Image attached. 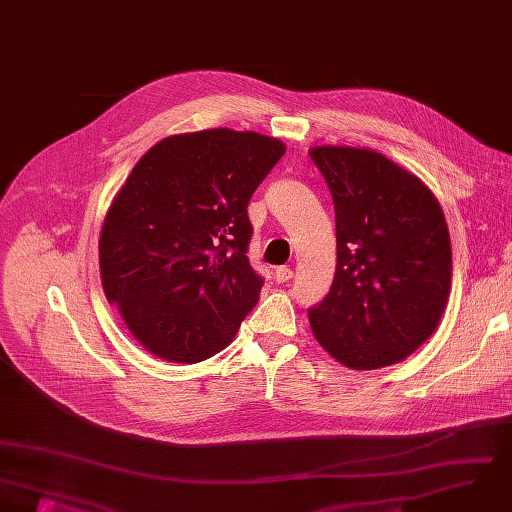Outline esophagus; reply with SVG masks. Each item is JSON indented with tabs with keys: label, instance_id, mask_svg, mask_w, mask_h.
I'll use <instances>...</instances> for the list:
<instances>
[{
	"label": "esophagus",
	"instance_id": "34e87169",
	"mask_svg": "<svg viewBox=\"0 0 512 512\" xmlns=\"http://www.w3.org/2000/svg\"><path fill=\"white\" fill-rule=\"evenodd\" d=\"M292 276H294V272H292L290 268H286V266H280V268H276V272H274V278H276L278 284L288 282Z\"/></svg>",
	"mask_w": 512,
	"mask_h": 512
}]
</instances>
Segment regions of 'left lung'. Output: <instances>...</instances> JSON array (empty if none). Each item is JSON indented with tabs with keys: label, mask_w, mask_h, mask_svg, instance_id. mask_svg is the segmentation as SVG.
<instances>
[{
	"label": "left lung",
	"mask_w": 512,
	"mask_h": 512,
	"mask_svg": "<svg viewBox=\"0 0 512 512\" xmlns=\"http://www.w3.org/2000/svg\"><path fill=\"white\" fill-rule=\"evenodd\" d=\"M336 212V274L308 310L320 346L352 370L410 356L436 330L452 278V250L434 194L366 148L310 150Z\"/></svg>",
	"instance_id": "1"
}]
</instances>
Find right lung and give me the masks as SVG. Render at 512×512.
Listing matches in <instances>:
<instances>
[{
    "mask_svg": "<svg viewBox=\"0 0 512 512\" xmlns=\"http://www.w3.org/2000/svg\"><path fill=\"white\" fill-rule=\"evenodd\" d=\"M286 146L228 128L150 148L100 234L106 298L154 356L196 364L224 350L256 306L248 202Z\"/></svg>",
    "mask_w": 512,
    "mask_h": 512,
    "instance_id": "1",
    "label": "right lung"
}]
</instances>
